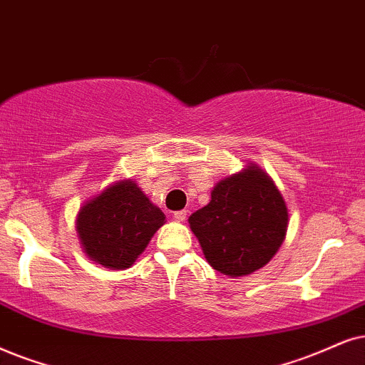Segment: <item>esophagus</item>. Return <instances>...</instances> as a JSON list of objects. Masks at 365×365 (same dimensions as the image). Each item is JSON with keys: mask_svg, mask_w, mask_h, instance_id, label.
Wrapping results in <instances>:
<instances>
[{"mask_svg": "<svg viewBox=\"0 0 365 365\" xmlns=\"http://www.w3.org/2000/svg\"><path fill=\"white\" fill-rule=\"evenodd\" d=\"M173 219L177 220V222H183V220L187 219V210H177V212H173Z\"/></svg>", "mask_w": 365, "mask_h": 365, "instance_id": "obj_1", "label": "esophagus"}]
</instances>
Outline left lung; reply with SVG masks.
I'll list each match as a JSON object with an SVG mask.
<instances>
[{"label":"left lung","mask_w":365,"mask_h":365,"mask_svg":"<svg viewBox=\"0 0 365 365\" xmlns=\"http://www.w3.org/2000/svg\"><path fill=\"white\" fill-rule=\"evenodd\" d=\"M205 259L229 278L271 261L286 237L288 207L273 178L256 163L215 183L210 202L188 217Z\"/></svg>","instance_id":"obj_1"}]
</instances>
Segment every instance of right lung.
Returning <instances> with one entry per match:
<instances>
[{
    "label": "right lung",
    "instance_id": "add662e5",
    "mask_svg": "<svg viewBox=\"0 0 365 365\" xmlns=\"http://www.w3.org/2000/svg\"><path fill=\"white\" fill-rule=\"evenodd\" d=\"M165 222L163 212L138 183L123 178L81 207L76 230L91 261L119 271L135 264Z\"/></svg>",
    "mask_w": 365,
    "mask_h": 365
}]
</instances>
